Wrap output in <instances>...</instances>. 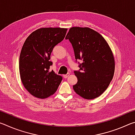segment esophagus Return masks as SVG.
Segmentation results:
<instances>
[{"label": "esophagus", "mask_w": 135, "mask_h": 135, "mask_svg": "<svg viewBox=\"0 0 135 135\" xmlns=\"http://www.w3.org/2000/svg\"><path fill=\"white\" fill-rule=\"evenodd\" d=\"M70 73H67V74H64L63 76V77H64V78H67V77L70 76Z\"/></svg>", "instance_id": "esophagus-1"}]
</instances>
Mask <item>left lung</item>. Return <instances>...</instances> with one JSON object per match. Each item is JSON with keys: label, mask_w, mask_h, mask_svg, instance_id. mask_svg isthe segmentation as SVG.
I'll use <instances>...</instances> for the list:
<instances>
[{"label": "left lung", "mask_w": 135, "mask_h": 135, "mask_svg": "<svg viewBox=\"0 0 135 135\" xmlns=\"http://www.w3.org/2000/svg\"><path fill=\"white\" fill-rule=\"evenodd\" d=\"M65 38L71 43L76 59L83 61L79 65L80 71H74L78 81L73 89L86 99L99 97L108 87L115 70L114 57L108 43L88 27H71Z\"/></svg>", "instance_id": "8db88e82"}]
</instances>
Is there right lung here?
Listing matches in <instances>:
<instances>
[{"instance_id": "add662e5", "label": "right lung", "mask_w": 135, "mask_h": 135, "mask_svg": "<svg viewBox=\"0 0 135 135\" xmlns=\"http://www.w3.org/2000/svg\"><path fill=\"white\" fill-rule=\"evenodd\" d=\"M67 28H41L29 35L20 56V77L24 88L36 98L45 99L55 93L62 77L53 70L49 61L55 45L64 38Z\"/></svg>"}]
</instances>
